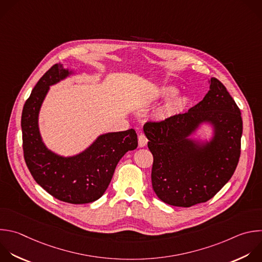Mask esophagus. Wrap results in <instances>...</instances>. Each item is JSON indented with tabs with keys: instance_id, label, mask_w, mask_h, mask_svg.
<instances>
[{
	"instance_id": "34e87169",
	"label": "esophagus",
	"mask_w": 262,
	"mask_h": 262,
	"mask_svg": "<svg viewBox=\"0 0 262 262\" xmlns=\"http://www.w3.org/2000/svg\"><path fill=\"white\" fill-rule=\"evenodd\" d=\"M138 141H139V146L140 147H144V146H146V144L148 142V139L146 138V136L144 134H141L138 137Z\"/></svg>"
}]
</instances>
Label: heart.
Returning <instances> with one entry per match:
<instances>
[{"instance_id":"obj_1","label":"heart","mask_w":262,"mask_h":262,"mask_svg":"<svg viewBox=\"0 0 262 262\" xmlns=\"http://www.w3.org/2000/svg\"><path fill=\"white\" fill-rule=\"evenodd\" d=\"M177 91L173 89V87H166V89L163 90L162 92V96L165 98H170L173 95H176ZM187 104V100L186 98H177V99H173L167 107V111L168 112H178L181 111Z\"/></svg>"}]
</instances>
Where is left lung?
Segmentation results:
<instances>
[{
	"label": "left lung",
	"instance_id": "8db88e82",
	"mask_svg": "<svg viewBox=\"0 0 262 262\" xmlns=\"http://www.w3.org/2000/svg\"><path fill=\"white\" fill-rule=\"evenodd\" d=\"M203 120L214 123L216 135L212 144L200 151L186 138ZM144 133L153 155V190L170 206L189 208L211 200L232 177L241 156L239 108L214 77L203 101L187 112L148 120Z\"/></svg>",
	"mask_w": 262,
	"mask_h": 262
}]
</instances>
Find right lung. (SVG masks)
<instances>
[{
	"label": "right lung",
	"instance_id": "1",
	"mask_svg": "<svg viewBox=\"0 0 262 262\" xmlns=\"http://www.w3.org/2000/svg\"><path fill=\"white\" fill-rule=\"evenodd\" d=\"M69 72L53 64L38 81L21 114L23 149L35 181L58 201L81 205L99 200L108 188L118 161L138 146L135 129L101 136L83 153L64 158L48 151L40 138L38 113L52 85Z\"/></svg>",
	"mask_w": 262,
	"mask_h": 262
}]
</instances>
